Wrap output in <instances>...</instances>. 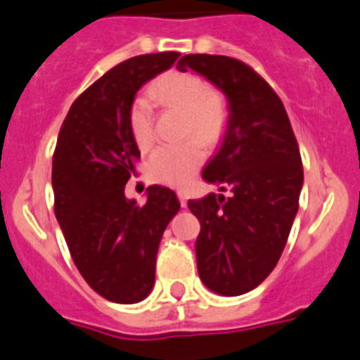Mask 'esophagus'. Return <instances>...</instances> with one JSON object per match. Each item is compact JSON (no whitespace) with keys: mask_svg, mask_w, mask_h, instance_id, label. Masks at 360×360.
<instances>
[{"mask_svg":"<svg viewBox=\"0 0 360 360\" xmlns=\"http://www.w3.org/2000/svg\"><path fill=\"white\" fill-rule=\"evenodd\" d=\"M177 198H179V202H181V206H186V202H188V195H186V192H184V190H179V192H177Z\"/></svg>","mask_w":360,"mask_h":360,"instance_id":"obj_1","label":"esophagus"}]
</instances>
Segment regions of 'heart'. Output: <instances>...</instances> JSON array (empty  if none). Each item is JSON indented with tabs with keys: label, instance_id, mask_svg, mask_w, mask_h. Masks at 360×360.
I'll list each match as a JSON object with an SVG mask.
<instances>
[{
	"label": "heart",
	"instance_id": "b5f03b06",
	"mask_svg": "<svg viewBox=\"0 0 360 360\" xmlns=\"http://www.w3.org/2000/svg\"><path fill=\"white\" fill-rule=\"evenodd\" d=\"M148 96L161 106L184 112V134L195 136L179 145L155 148L148 159V176L158 183L186 184L205 162L206 148L202 143L214 145L223 134L228 117L226 103L221 94L208 90L199 76L179 72L155 81ZM130 132L139 148L145 150L154 143V114L148 99L139 98L130 106Z\"/></svg>",
	"mask_w": 360,
	"mask_h": 360
}]
</instances>
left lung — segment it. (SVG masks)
Masks as SVG:
<instances>
[{
    "instance_id": "left-lung-1",
    "label": "left lung",
    "mask_w": 360,
    "mask_h": 360,
    "mask_svg": "<svg viewBox=\"0 0 360 360\" xmlns=\"http://www.w3.org/2000/svg\"><path fill=\"white\" fill-rule=\"evenodd\" d=\"M177 70H193L226 98L228 120L202 179L232 195L190 199L201 223L195 240L202 284L224 297L257 288L275 268L299 210L302 162L279 96L248 65L226 56L188 54Z\"/></svg>"
}]
</instances>
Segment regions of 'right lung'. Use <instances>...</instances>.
<instances>
[{
  "label": "right lung",
  "mask_w": 360,
  "mask_h": 360,
  "mask_svg": "<svg viewBox=\"0 0 360 360\" xmlns=\"http://www.w3.org/2000/svg\"><path fill=\"white\" fill-rule=\"evenodd\" d=\"M177 58L145 54L110 68L72 103L52 159L56 219L72 259L94 292L120 304L152 292L162 232L181 206L176 192L159 184L146 188L145 205L124 195L141 158L130 106Z\"/></svg>",
  "instance_id": "add662e5"
}]
</instances>
